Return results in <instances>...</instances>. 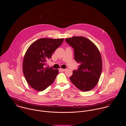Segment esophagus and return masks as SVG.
Wrapping results in <instances>:
<instances>
[{
  "label": "esophagus",
  "instance_id": "obj_1",
  "mask_svg": "<svg viewBox=\"0 0 126 126\" xmlns=\"http://www.w3.org/2000/svg\"><path fill=\"white\" fill-rule=\"evenodd\" d=\"M60 70H61L62 71H63V72H64V71H65L66 70V69H63V68H60Z\"/></svg>",
  "mask_w": 126,
  "mask_h": 126
}]
</instances>
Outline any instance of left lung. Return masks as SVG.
Returning a JSON list of instances; mask_svg holds the SVG:
<instances>
[{"instance_id":"1","label":"left lung","mask_w":126,"mask_h":126,"mask_svg":"<svg viewBox=\"0 0 126 126\" xmlns=\"http://www.w3.org/2000/svg\"><path fill=\"white\" fill-rule=\"evenodd\" d=\"M65 41L74 49L75 60L80 64L78 70L73 71L71 81L81 91L93 89L98 82L102 69L98 49L90 40L82 36L66 38Z\"/></svg>"}]
</instances>
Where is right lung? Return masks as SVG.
Listing matches in <instances>:
<instances>
[{
    "label": "right lung",
    "instance_id": "1",
    "mask_svg": "<svg viewBox=\"0 0 126 126\" xmlns=\"http://www.w3.org/2000/svg\"><path fill=\"white\" fill-rule=\"evenodd\" d=\"M63 41V38H41L28 48L23 61V71L27 82L33 89L43 91L54 82L58 69L46 67L47 60Z\"/></svg>",
    "mask_w": 126,
    "mask_h": 126
}]
</instances>
